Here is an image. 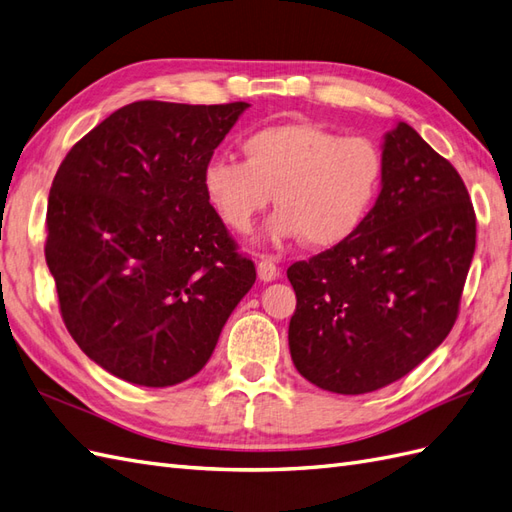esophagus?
I'll return each mask as SVG.
<instances>
[{"mask_svg":"<svg viewBox=\"0 0 512 512\" xmlns=\"http://www.w3.org/2000/svg\"><path fill=\"white\" fill-rule=\"evenodd\" d=\"M257 277H259V281H264V283H272V281L279 279V268L274 266L272 257H261L259 259Z\"/></svg>","mask_w":512,"mask_h":512,"instance_id":"esophagus-1","label":"esophagus"}]
</instances>
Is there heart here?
Wrapping results in <instances>:
<instances>
[{"instance_id": "1", "label": "heart", "mask_w": 512, "mask_h": 512, "mask_svg": "<svg viewBox=\"0 0 512 512\" xmlns=\"http://www.w3.org/2000/svg\"><path fill=\"white\" fill-rule=\"evenodd\" d=\"M242 162L216 157L203 170V194L225 225L246 235L272 196L279 212L268 240L344 244L368 220L383 188V151L368 136H339L316 123L259 127L242 144Z\"/></svg>"}]
</instances>
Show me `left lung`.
<instances>
[{
    "label": "left lung",
    "mask_w": 512,
    "mask_h": 512,
    "mask_svg": "<svg viewBox=\"0 0 512 512\" xmlns=\"http://www.w3.org/2000/svg\"><path fill=\"white\" fill-rule=\"evenodd\" d=\"M363 227L287 268L290 355L320 389L359 396L396 383L452 331L476 251V214L456 168L398 123Z\"/></svg>",
    "instance_id": "8db88e82"
}]
</instances>
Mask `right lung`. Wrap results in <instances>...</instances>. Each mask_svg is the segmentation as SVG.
<instances>
[{
    "instance_id": "right-lung-1",
    "label": "right lung",
    "mask_w": 512,
    "mask_h": 512,
    "mask_svg": "<svg viewBox=\"0 0 512 512\" xmlns=\"http://www.w3.org/2000/svg\"><path fill=\"white\" fill-rule=\"evenodd\" d=\"M246 108L129 103L58 168L45 259L71 337L116 378L170 387L199 374L255 283L203 194V170Z\"/></svg>"
}]
</instances>
